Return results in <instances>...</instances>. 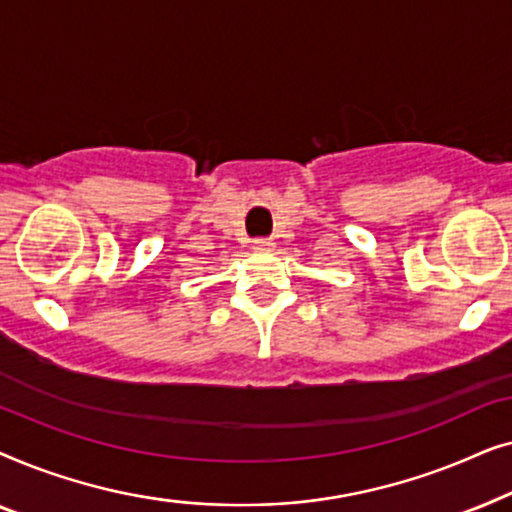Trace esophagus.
I'll list each match as a JSON object with an SVG mask.
<instances>
[{
  "instance_id": "34e87169",
  "label": "esophagus",
  "mask_w": 512,
  "mask_h": 512,
  "mask_svg": "<svg viewBox=\"0 0 512 512\" xmlns=\"http://www.w3.org/2000/svg\"><path fill=\"white\" fill-rule=\"evenodd\" d=\"M272 247H275V242H270V240H254V249L256 251H272Z\"/></svg>"
}]
</instances>
